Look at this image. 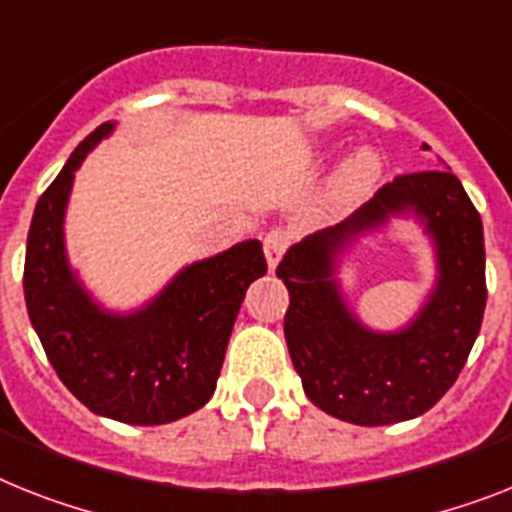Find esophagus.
<instances>
[{
	"label": "esophagus",
	"mask_w": 512,
	"mask_h": 512,
	"mask_svg": "<svg viewBox=\"0 0 512 512\" xmlns=\"http://www.w3.org/2000/svg\"><path fill=\"white\" fill-rule=\"evenodd\" d=\"M290 248V232L287 230H269L264 238V253H266V264H269V272L277 269V264L282 261V256Z\"/></svg>",
	"instance_id": "1"
}]
</instances>
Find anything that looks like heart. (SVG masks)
<instances>
[{
    "label": "heart",
    "mask_w": 512,
    "mask_h": 512,
    "mask_svg": "<svg viewBox=\"0 0 512 512\" xmlns=\"http://www.w3.org/2000/svg\"><path fill=\"white\" fill-rule=\"evenodd\" d=\"M382 175V159L377 151L358 149L340 164L335 175V190L342 198H358L369 193Z\"/></svg>",
    "instance_id": "1"
}]
</instances>
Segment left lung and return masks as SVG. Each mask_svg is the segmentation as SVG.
Masks as SVG:
<instances>
[{"instance_id": "8db88e82", "label": "left lung", "mask_w": 512, "mask_h": 512, "mask_svg": "<svg viewBox=\"0 0 512 512\" xmlns=\"http://www.w3.org/2000/svg\"><path fill=\"white\" fill-rule=\"evenodd\" d=\"M392 218L422 225L438 277L411 323L377 333L352 314L336 274L347 248ZM277 277L290 293L285 340L308 400L348 424H398L429 411L453 387L479 337L487 306L484 227L453 172H413L379 188L345 222L295 243Z\"/></svg>"}]
</instances>
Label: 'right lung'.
Wrapping results in <instances>:
<instances>
[{
    "mask_svg": "<svg viewBox=\"0 0 512 512\" xmlns=\"http://www.w3.org/2000/svg\"><path fill=\"white\" fill-rule=\"evenodd\" d=\"M104 122L57 175L33 211L25 248V306L46 358L96 416L170 424L209 403L232 324L253 280L266 274L259 240L183 266L149 303L109 311L80 282L65 248L73 180L88 151L112 135Z\"/></svg>",
    "mask_w": 512,
    "mask_h": 512,
    "instance_id": "obj_1",
    "label": "right lung"
}]
</instances>
